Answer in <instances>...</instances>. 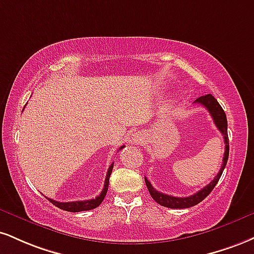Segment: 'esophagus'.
<instances>
[{
  "mask_svg": "<svg viewBox=\"0 0 254 254\" xmlns=\"http://www.w3.org/2000/svg\"><path fill=\"white\" fill-rule=\"evenodd\" d=\"M142 138H143V136L140 135V133H137V135H135V136L132 137V138H131V142H133V143H135V144H139L140 140H142Z\"/></svg>",
  "mask_w": 254,
  "mask_h": 254,
  "instance_id": "esophagus-1",
  "label": "esophagus"
}]
</instances>
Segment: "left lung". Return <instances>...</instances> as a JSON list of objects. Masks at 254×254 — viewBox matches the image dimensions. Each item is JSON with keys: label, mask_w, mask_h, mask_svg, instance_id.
Returning <instances> with one entry per match:
<instances>
[{"label": "left lung", "mask_w": 254, "mask_h": 254, "mask_svg": "<svg viewBox=\"0 0 254 254\" xmlns=\"http://www.w3.org/2000/svg\"><path fill=\"white\" fill-rule=\"evenodd\" d=\"M194 103L200 104L202 105L209 111L210 116H212L213 121H214V124L216 125L220 132L222 133L224 136V140H225V154H224V158H222V166L220 168L218 175H216L213 181L207 185L206 187H203L201 190H198L197 193H195L194 195H190V196L187 197H177V196H172V195L168 194H163L161 191H158L151 186V183L148 181V179H145V185L148 187L149 193H150L151 197L154 198L155 201L161 206L168 207V208H189V207H193L195 204L200 203L201 201L203 200L204 197H207L210 194V191L214 189L216 186V183L220 180V177L222 175V172H224L226 163H227L228 160V154H230V143H228V133H227V118H226V114L225 111L222 110L220 104L218 103V100L215 99L212 94H206V96H201L200 98H197Z\"/></svg>", "instance_id": "left-lung-1"}]
</instances>
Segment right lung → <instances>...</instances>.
<instances>
[{"instance_id":"add662e5","label":"right lung","mask_w":254,"mask_h":254,"mask_svg":"<svg viewBox=\"0 0 254 254\" xmlns=\"http://www.w3.org/2000/svg\"><path fill=\"white\" fill-rule=\"evenodd\" d=\"M123 148H124V145L121 146V148H119V150ZM112 168H114V163L110 166V168L108 169V173H106V179H105V183H104V188H103L102 193L98 195L96 198H91V200H85V201H74V202H59V201L52 200V198H48V200H50L51 202L54 204V206H57L58 208L67 210V212L75 213V212H82V210H90V209L97 208V207L103 202L104 197H105L106 193H108L110 175H111V173H112Z\"/></svg>"}]
</instances>
